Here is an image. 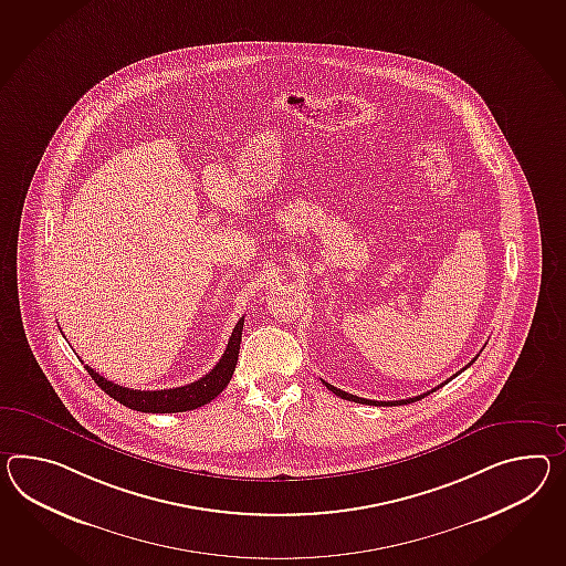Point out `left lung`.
<instances>
[{
    "mask_svg": "<svg viewBox=\"0 0 566 566\" xmlns=\"http://www.w3.org/2000/svg\"><path fill=\"white\" fill-rule=\"evenodd\" d=\"M476 359V358H474ZM474 359H472V361H474ZM472 361H470V364H472ZM469 364V366H470ZM469 366H467V368H469ZM462 370H464V368H462ZM462 370H460V373H462ZM458 373V374H460ZM458 374H454V376H458ZM454 376H452V378H454ZM452 378H450V380H452ZM446 382H448V380H446ZM446 382H441L440 386H436V388H431V390H429V392H433V390H438V388H441V386L446 385ZM323 385L327 386V388H329V390H332L333 395H337V397H342V399H345V400H354V402H361V405H374V407H380V405H382V407H388V405H390V407H392V405H407V402H415V400H421L423 399V397H428L429 392H423V395H419V397H413V399H405V400H368V399H359V397H356V395H349V392H345V390H342V388H337V386H333V385H329V382H325V380H323Z\"/></svg>",
    "mask_w": 566,
    "mask_h": 566,
    "instance_id": "obj_1",
    "label": "left lung"
}]
</instances>
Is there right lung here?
<instances>
[{"mask_svg":"<svg viewBox=\"0 0 566 566\" xmlns=\"http://www.w3.org/2000/svg\"><path fill=\"white\" fill-rule=\"evenodd\" d=\"M243 323L245 317L239 318L234 325L233 333L229 337L227 349L219 359V364L200 380L190 382V385L178 386V388H164V390H135L126 386L114 385L112 380H106L104 376L85 366V370L96 380V385L111 395L112 399L118 400L128 409H135L140 413H181V411H192L202 405H207L214 397H219L222 388L229 385L233 378L234 366L239 358V344H241V333H243Z\"/></svg>","mask_w":566,"mask_h":566,"instance_id":"obj_1","label":"right lung"}]
</instances>
